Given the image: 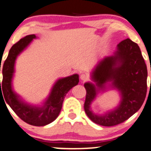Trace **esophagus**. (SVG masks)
I'll use <instances>...</instances> for the list:
<instances>
[{
	"label": "esophagus",
	"instance_id": "34e87169",
	"mask_svg": "<svg viewBox=\"0 0 151 151\" xmlns=\"http://www.w3.org/2000/svg\"><path fill=\"white\" fill-rule=\"evenodd\" d=\"M81 80L83 81H86L88 80V76H87L86 74H81L80 76Z\"/></svg>",
	"mask_w": 151,
	"mask_h": 151
}]
</instances>
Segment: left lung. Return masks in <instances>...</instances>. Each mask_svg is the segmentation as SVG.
Listing matches in <instances>:
<instances>
[{
	"label": "left lung",
	"instance_id": "obj_1",
	"mask_svg": "<svg viewBox=\"0 0 151 151\" xmlns=\"http://www.w3.org/2000/svg\"><path fill=\"white\" fill-rule=\"evenodd\" d=\"M147 66L139 47L129 39L118 44V50L113 57H106L99 63L93 72V80L99 87L107 81L121 91L122 100L116 110L102 116L90 110V104L96 97L94 84L86 83V94L84 110L87 116L95 124L112 127L122 124L134 114L143 104L147 93Z\"/></svg>",
	"mask_w": 151,
	"mask_h": 151
}]
</instances>
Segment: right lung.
<instances>
[{
  "mask_svg": "<svg viewBox=\"0 0 151 151\" xmlns=\"http://www.w3.org/2000/svg\"><path fill=\"white\" fill-rule=\"evenodd\" d=\"M33 38H35V35H27L11 48L3 66L2 86L1 85L0 86L6 102L22 120L30 125L42 127L50 124L57 119L62 109L65 95L70 89L78 84L79 79L77 74L60 79L53 87L50 96L42 108L30 106L20 101L18 96L12 89L14 66L18 54L27 47Z\"/></svg>",
  "mask_w": 151,
  "mask_h": 151,
  "instance_id": "1",
  "label": "right lung"
}]
</instances>
